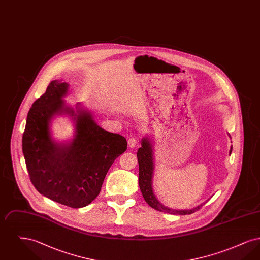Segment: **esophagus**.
I'll use <instances>...</instances> for the list:
<instances>
[{"mask_svg":"<svg viewBox=\"0 0 260 260\" xmlns=\"http://www.w3.org/2000/svg\"><path fill=\"white\" fill-rule=\"evenodd\" d=\"M137 143H138V141H137V139H136V137H131V138H128V140H127L128 147H131V148H135L136 145H137Z\"/></svg>","mask_w":260,"mask_h":260,"instance_id":"esophagus-1","label":"esophagus"}]
</instances>
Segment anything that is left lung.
Listing matches in <instances>:
<instances>
[{"mask_svg":"<svg viewBox=\"0 0 260 260\" xmlns=\"http://www.w3.org/2000/svg\"><path fill=\"white\" fill-rule=\"evenodd\" d=\"M231 152H232V147L230 149L229 154H231ZM136 155H137V160L139 165V175H138L139 188L143 198L151 208L162 212H168L170 214L185 215V214H191L203 207V205H200L197 208L192 210H177L169 209L164 205H161L156 198V196L154 195L153 188H152V178L154 173V156H153L152 144L147 137H144L142 139L141 147L138 149Z\"/></svg>","mask_w":260,"mask_h":260,"instance_id":"1","label":"left lung"}]
</instances>
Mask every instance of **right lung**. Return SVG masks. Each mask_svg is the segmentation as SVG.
Returning a JSON list of instances; mask_svg holds the SVG:
<instances>
[{
    "instance_id": "right-lung-1",
    "label": "right lung",
    "mask_w": 260,
    "mask_h": 260,
    "mask_svg": "<svg viewBox=\"0 0 260 260\" xmlns=\"http://www.w3.org/2000/svg\"><path fill=\"white\" fill-rule=\"evenodd\" d=\"M68 84L54 80L28 112L22 136V151L32 184L47 198L79 209L99 196L114 161L126 150L124 136L112 134L84 109L65 105ZM74 116L75 136L67 145L56 144L49 124L55 114Z\"/></svg>"
}]
</instances>
